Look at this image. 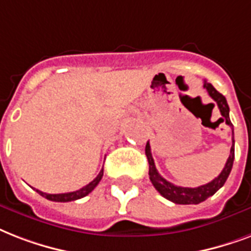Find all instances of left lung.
<instances>
[{
    "mask_svg": "<svg viewBox=\"0 0 251 251\" xmlns=\"http://www.w3.org/2000/svg\"><path fill=\"white\" fill-rule=\"evenodd\" d=\"M203 86L207 89L209 97L216 102L219 108H220L221 115H223L221 119L225 120V123L228 124L233 131V124L230 119H229V106L226 103V99H225L224 95L219 93L207 81H204ZM145 154H147L148 162H149V178H151V182H152V184L156 187V190L160 192L161 195L166 198L168 200H170V201H173V203H176V204H199L201 201H204L205 199H208L209 196H212L217 190H220L224 186L225 182H226V179H228L230 170H232L233 161H234V139H233V145L230 148V154H229L228 161H226L223 172L215 179L211 180L209 183L203 184V186H199V187L195 188L176 186V184L170 183V182H168V180L158 174L156 165H154V161H153L152 153H151L149 141H148L147 147H145Z\"/></svg>",
    "mask_w": 251,
    "mask_h": 251,
    "instance_id": "1",
    "label": "left lung"
}]
</instances>
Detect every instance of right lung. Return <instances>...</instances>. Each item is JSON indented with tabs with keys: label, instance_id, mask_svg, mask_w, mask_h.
<instances>
[{
	"label": "right lung",
	"instance_id": "obj_1",
	"mask_svg": "<svg viewBox=\"0 0 251 251\" xmlns=\"http://www.w3.org/2000/svg\"><path fill=\"white\" fill-rule=\"evenodd\" d=\"M102 176H103V168L102 170L99 172V174L94 178V180H91L90 183L86 184L85 187L79 188L77 191H73V192H65V194H46V192L43 191H39L36 190V192H39L40 195L44 196L46 199L48 200H52V201H61V203H65V201H73V200H77V199H81L83 196L89 195L93 190H94L98 183L100 182L102 179Z\"/></svg>",
	"mask_w": 251,
	"mask_h": 251
}]
</instances>
